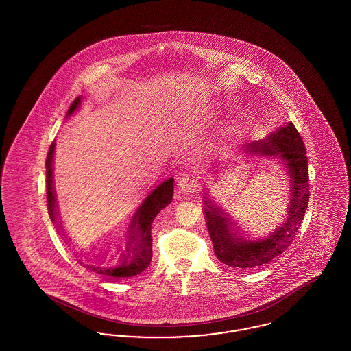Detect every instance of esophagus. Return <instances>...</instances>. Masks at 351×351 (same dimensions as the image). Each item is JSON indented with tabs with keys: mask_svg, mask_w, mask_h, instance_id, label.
Wrapping results in <instances>:
<instances>
[{
	"mask_svg": "<svg viewBox=\"0 0 351 351\" xmlns=\"http://www.w3.org/2000/svg\"><path fill=\"white\" fill-rule=\"evenodd\" d=\"M199 182L196 179L195 175H189V173H185L183 175V178L179 180V188L183 193H193L196 189H197V185Z\"/></svg>",
	"mask_w": 351,
	"mask_h": 351,
	"instance_id": "34e87169",
	"label": "esophagus"
}]
</instances>
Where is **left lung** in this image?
I'll return each mask as SVG.
<instances>
[{"label":"left lung","instance_id":"left-lung-1","mask_svg":"<svg viewBox=\"0 0 351 351\" xmlns=\"http://www.w3.org/2000/svg\"><path fill=\"white\" fill-rule=\"evenodd\" d=\"M243 149L250 156L276 158L283 163L291 184V197L285 221L263 238L238 233L221 206L212 199L204 200V213L216 256L223 265L239 269L267 263L287 250L300 228L309 201L306 150L292 122L268 134L266 139L247 143Z\"/></svg>","mask_w":351,"mask_h":351}]
</instances>
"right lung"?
Masks as SVG:
<instances>
[{
	"label": "right lung",
	"instance_id": "add662e5",
	"mask_svg": "<svg viewBox=\"0 0 351 351\" xmlns=\"http://www.w3.org/2000/svg\"><path fill=\"white\" fill-rule=\"evenodd\" d=\"M82 104V96L72 102L68 109L66 118L72 116ZM55 151V142H52L46 159V188H47V204L49 215L53 223L58 222L56 212V196L53 191V169L52 159ZM173 196V178L158 185L150 195L141 204L138 210L134 215L133 221L129 229V242L126 250L122 251L117 256H88L83 254H76L77 263L80 266L90 269L92 272L100 274L109 279L116 278H132L134 275L141 274L145 268L149 267L152 259V237H151V225L158 213L171 204ZM58 226V223H56Z\"/></svg>",
	"mask_w": 351,
	"mask_h": 351
}]
</instances>
